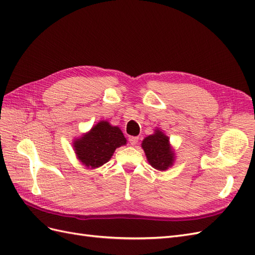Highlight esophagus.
Instances as JSON below:
<instances>
[{
	"label": "esophagus",
	"instance_id": "1",
	"mask_svg": "<svg viewBox=\"0 0 255 255\" xmlns=\"http://www.w3.org/2000/svg\"><path fill=\"white\" fill-rule=\"evenodd\" d=\"M138 139H139V138H138V137H136V136H132V137H129V138H128V141H129V143L132 144V145H135V144H137Z\"/></svg>",
	"mask_w": 255,
	"mask_h": 255
}]
</instances>
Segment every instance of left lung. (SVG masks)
<instances>
[{"label": "left lung", "instance_id": "obj_1", "mask_svg": "<svg viewBox=\"0 0 255 255\" xmlns=\"http://www.w3.org/2000/svg\"><path fill=\"white\" fill-rule=\"evenodd\" d=\"M141 148L149 164L156 170L165 171L173 166L175 153L170 144L169 137L159 129H154V133L146 136L142 140Z\"/></svg>", "mask_w": 255, "mask_h": 255}]
</instances>
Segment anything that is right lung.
<instances>
[{
    "mask_svg": "<svg viewBox=\"0 0 255 255\" xmlns=\"http://www.w3.org/2000/svg\"><path fill=\"white\" fill-rule=\"evenodd\" d=\"M73 150L83 166L96 169L109 161L115 150L127 144V138L118 127L102 120L92 127L87 133L75 138Z\"/></svg>",
    "mask_w": 255,
    "mask_h": 255,
    "instance_id": "add662e5",
    "label": "right lung"
}]
</instances>
